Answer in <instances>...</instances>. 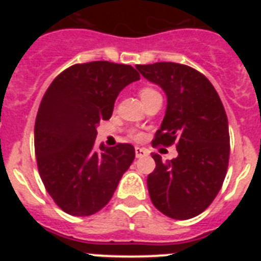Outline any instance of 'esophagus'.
I'll use <instances>...</instances> for the list:
<instances>
[{
  "label": "esophagus",
  "instance_id": "1",
  "mask_svg": "<svg viewBox=\"0 0 261 261\" xmlns=\"http://www.w3.org/2000/svg\"><path fill=\"white\" fill-rule=\"evenodd\" d=\"M136 158H141V156H145L149 154V150L147 149H144V147H136Z\"/></svg>",
  "mask_w": 261,
  "mask_h": 261
}]
</instances>
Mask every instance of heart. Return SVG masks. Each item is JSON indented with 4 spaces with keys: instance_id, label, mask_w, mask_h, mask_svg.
<instances>
[{
    "instance_id": "obj_1",
    "label": "heart",
    "mask_w": 261,
    "mask_h": 261,
    "mask_svg": "<svg viewBox=\"0 0 261 261\" xmlns=\"http://www.w3.org/2000/svg\"><path fill=\"white\" fill-rule=\"evenodd\" d=\"M138 94H140V96H141L142 102L145 103L147 102L149 99L153 98V96L158 95V91L150 86H142L140 87V90H138ZM130 138H133L135 141H141V140H144V133L133 130V132H130Z\"/></svg>"
}]
</instances>
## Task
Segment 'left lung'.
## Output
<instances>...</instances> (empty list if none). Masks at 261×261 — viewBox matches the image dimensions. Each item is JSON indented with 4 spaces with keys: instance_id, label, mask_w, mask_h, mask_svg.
<instances>
[{
    "instance_id": "8db88e82",
    "label": "left lung",
    "mask_w": 261,
    "mask_h": 261,
    "mask_svg": "<svg viewBox=\"0 0 261 261\" xmlns=\"http://www.w3.org/2000/svg\"><path fill=\"white\" fill-rule=\"evenodd\" d=\"M167 95V110L151 145H176L177 156L147 176L151 202L174 220L199 216L213 202L225 180L230 155L229 123L220 95L199 70L176 62L137 65Z\"/></svg>"
}]
</instances>
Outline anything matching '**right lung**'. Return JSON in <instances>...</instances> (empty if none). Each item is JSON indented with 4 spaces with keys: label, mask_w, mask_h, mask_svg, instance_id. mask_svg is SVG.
Returning <instances> with one entry per match:
<instances>
[{
    "label": "right lung",
    "mask_w": 261,
    "mask_h": 261,
    "mask_svg": "<svg viewBox=\"0 0 261 261\" xmlns=\"http://www.w3.org/2000/svg\"><path fill=\"white\" fill-rule=\"evenodd\" d=\"M140 80L135 68L110 61L75 64L45 91L35 121V155L45 190L70 216L95 214L110 202L135 147L96 149V125L108 120L117 95Z\"/></svg>",
    "instance_id": "1"
}]
</instances>
